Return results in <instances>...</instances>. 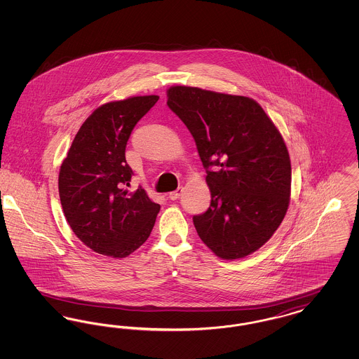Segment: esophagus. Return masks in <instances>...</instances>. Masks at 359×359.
<instances>
[{
  "mask_svg": "<svg viewBox=\"0 0 359 359\" xmlns=\"http://www.w3.org/2000/svg\"><path fill=\"white\" fill-rule=\"evenodd\" d=\"M183 194V188L179 187L176 191H173V192H170V195H168V198L171 199V201H176V199H179L180 198V195Z\"/></svg>",
  "mask_w": 359,
  "mask_h": 359,
  "instance_id": "1",
  "label": "esophagus"
}]
</instances>
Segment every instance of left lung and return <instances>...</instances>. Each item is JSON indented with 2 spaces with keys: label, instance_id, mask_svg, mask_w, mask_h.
Instances as JSON below:
<instances>
[{
  "label": "left lung",
  "instance_id": "8db88e82",
  "mask_svg": "<svg viewBox=\"0 0 359 359\" xmlns=\"http://www.w3.org/2000/svg\"><path fill=\"white\" fill-rule=\"evenodd\" d=\"M167 104L191 132L207 173L211 203L192 218L198 236L223 259L256 252L290 205L292 172L283 137L246 97L175 86Z\"/></svg>",
  "mask_w": 359,
  "mask_h": 359
}]
</instances>
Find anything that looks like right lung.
Wrapping results in <instances>:
<instances>
[{
    "mask_svg": "<svg viewBox=\"0 0 359 359\" xmlns=\"http://www.w3.org/2000/svg\"><path fill=\"white\" fill-rule=\"evenodd\" d=\"M157 95L133 97L98 107L81 126L59 172V195L75 236L94 252L123 258L154 229L160 205L141 187L126 186L133 171L125 149L137 122Z\"/></svg>",
    "mask_w": 359,
    "mask_h": 359,
    "instance_id": "1",
    "label": "right lung"
}]
</instances>
